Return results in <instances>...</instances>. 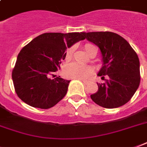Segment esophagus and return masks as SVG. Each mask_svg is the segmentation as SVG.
<instances>
[{
    "mask_svg": "<svg viewBox=\"0 0 147 147\" xmlns=\"http://www.w3.org/2000/svg\"><path fill=\"white\" fill-rule=\"evenodd\" d=\"M80 81H81L82 82H84V84H88V83L89 82L88 81H86V80H83V79H80Z\"/></svg>",
    "mask_w": 147,
    "mask_h": 147,
    "instance_id": "1",
    "label": "esophagus"
}]
</instances>
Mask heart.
<instances>
[{"instance_id":"heart-1","label":"heart","mask_w":147,"mask_h":147,"mask_svg":"<svg viewBox=\"0 0 147 147\" xmlns=\"http://www.w3.org/2000/svg\"><path fill=\"white\" fill-rule=\"evenodd\" d=\"M84 50L88 55L92 54L93 49L96 47L92 44H85L84 46ZM74 48H69L66 51V59L68 60L72 57ZM64 73L67 78H75V79H86L89 78L93 74V69L92 67L84 66L78 63H71L66 66L64 69Z\"/></svg>"}]
</instances>
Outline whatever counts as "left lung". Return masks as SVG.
Masks as SVG:
<instances>
[{
  "label": "left lung",
  "instance_id": "obj_1",
  "mask_svg": "<svg viewBox=\"0 0 147 147\" xmlns=\"http://www.w3.org/2000/svg\"><path fill=\"white\" fill-rule=\"evenodd\" d=\"M88 40L94 43L102 55V67L98 76L104 83L91 98L100 107L117 108L127 103L133 96L140 83V60L129 43L113 32L83 33Z\"/></svg>",
  "mask_w": 147,
  "mask_h": 147
}]
</instances>
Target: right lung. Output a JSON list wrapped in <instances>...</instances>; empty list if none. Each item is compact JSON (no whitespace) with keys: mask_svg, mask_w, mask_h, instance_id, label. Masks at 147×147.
<instances>
[{"mask_svg":"<svg viewBox=\"0 0 147 147\" xmlns=\"http://www.w3.org/2000/svg\"><path fill=\"white\" fill-rule=\"evenodd\" d=\"M84 39L83 33H45L24 46L11 74L19 98L40 109L52 107L63 99L70 81L50 76L60 69L67 47Z\"/></svg>","mask_w":147,"mask_h":147,"instance_id":"1","label":"right lung"}]
</instances>
